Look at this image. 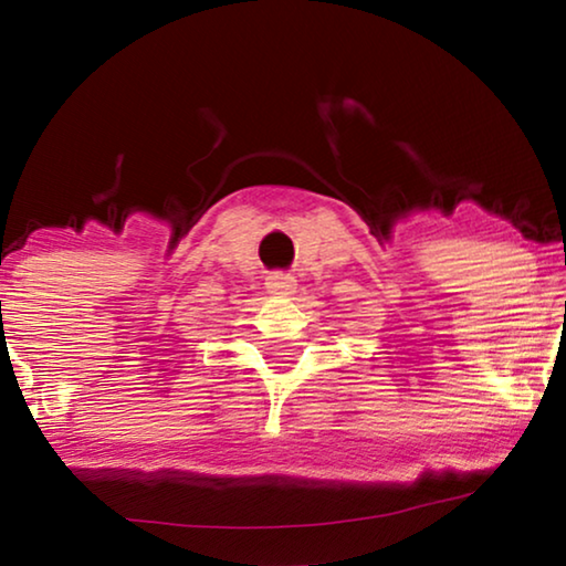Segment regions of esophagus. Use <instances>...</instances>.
<instances>
[{"mask_svg": "<svg viewBox=\"0 0 566 566\" xmlns=\"http://www.w3.org/2000/svg\"><path fill=\"white\" fill-rule=\"evenodd\" d=\"M266 290L272 294H292L296 290V280L286 272H274L266 276Z\"/></svg>", "mask_w": 566, "mask_h": 566, "instance_id": "34e87169", "label": "esophagus"}]
</instances>
